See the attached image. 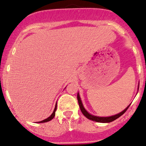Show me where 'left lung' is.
<instances>
[{
	"instance_id": "8db88e82",
	"label": "left lung",
	"mask_w": 146,
	"mask_h": 146,
	"mask_svg": "<svg viewBox=\"0 0 146 146\" xmlns=\"http://www.w3.org/2000/svg\"><path fill=\"white\" fill-rule=\"evenodd\" d=\"M77 98H78V104H79V107H80V110H81L82 113L83 114V115L85 116L86 118H88L90 120H92L94 121H97V122H100V123H109V122H111L113 121L116 120L117 119H118L119 117H120L121 116L123 115L125 112H126V110H128V108L129 107V106H128L123 111L120 112L119 114H116V115L114 116H111V117H96V116H93V115H91L86 110H85L84 108L83 105L82 104V102L80 100V95L78 93L77 95Z\"/></svg>"
}]
</instances>
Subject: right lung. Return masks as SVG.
I'll use <instances>...</instances> for the list:
<instances>
[{
  "mask_svg": "<svg viewBox=\"0 0 146 146\" xmlns=\"http://www.w3.org/2000/svg\"><path fill=\"white\" fill-rule=\"evenodd\" d=\"M56 107H57V105H56V104L55 109H54V111H53V113H52V114H51V115L49 117H48V118H47V119H44V120L41 121H39V123H44V122H47V121H51V119H52L54 117H55V112H56Z\"/></svg>",
  "mask_w": 146,
  "mask_h": 146,
  "instance_id": "right-lung-1",
  "label": "right lung"
}]
</instances>
